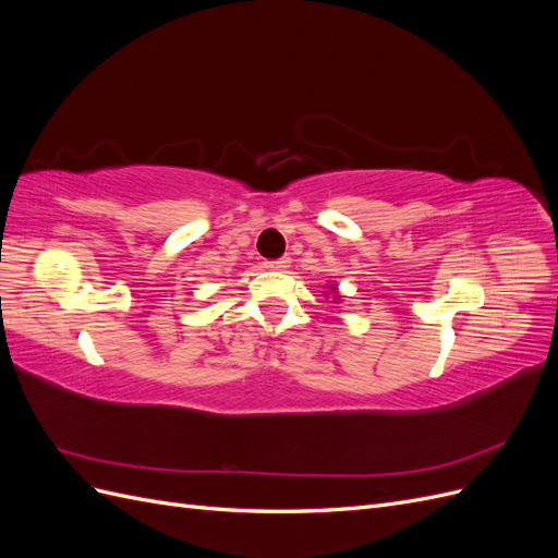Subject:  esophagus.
<instances>
[{
    "mask_svg": "<svg viewBox=\"0 0 558 558\" xmlns=\"http://www.w3.org/2000/svg\"><path fill=\"white\" fill-rule=\"evenodd\" d=\"M289 265H291L289 258H277V260H267L265 263V267H269V269H286Z\"/></svg>",
    "mask_w": 558,
    "mask_h": 558,
    "instance_id": "34e87169",
    "label": "esophagus"
}]
</instances>
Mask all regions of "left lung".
<instances>
[{
    "mask_svg": "<svg viewBox=\"0 0 558 558\" xmlns=\"http://www.w3.org/2000/svg\"><path fill=\"white\" fill-rule=\"evenodd\" d=\"M330 289H332V293H335V291H337V286H335V283H332V286H330Z\"/></svg>",
    "mask_w": 558,
    "mask_h": 558,
    "instance_id": "8db88e82",
    "label": "left lung"
}]
</instances>
